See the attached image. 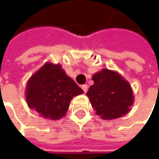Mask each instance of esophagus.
<instances>
[{
	"instance_id": "obj_1",
	"label": "esophagus",
	"mask_w": 159,
	"mask_h": 159,
	"mask_svg": "<svg viewBox=\"0 0 159 159\" xmlns=\"http://www.w3.org/2000/svg\"><path fill=\"white\" fill-rule=\"evenodd\" d=\"M81 88H82L83 91H84V93H87V91H88V89H89V86H88L87 84H85V85H83Z\"/></svg>"
}]
</instances>
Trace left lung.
Returning <instances> with one entry per match:
<instances>
[{"label": "left lung", "mask_w": 159, "mask_h": 159, "mask_svg": "<svg viewBox=\"0 0 159 159\" xmlns=\"http://www.w3.org/2000/svg\"><path fill=\"white\" fill-rule=\"evenodd\" d=\"M94 85L87 95L95 113L101 119L110 120L129 112L134 103L130 84L114 70L102 69L92 77Z\"/></svg>", "instance_id": "1"}]
</instances>
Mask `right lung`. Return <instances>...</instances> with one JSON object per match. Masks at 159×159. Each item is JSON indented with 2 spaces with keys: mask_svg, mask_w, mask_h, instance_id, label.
Returning a JSON list of instances; mask_svg holds the SVG:
<instances>
[{
  "mask_svg": "<svg viewBox=\"0 0 159 159\" xmlns=\"http://www.w3.org/2000/svg\"><path fill=\"white\" fill-rule=\"evenodd\" d=\"M82 93L60 64L51 63H46L29 79L25 89L29 108L52 120L65 116L73 96Z\"/></svg>",
  "mask_w": 159,
  "mask_h": 159,
  "instance_id": "1",
  "label": "right lung"
}]
</instances>
